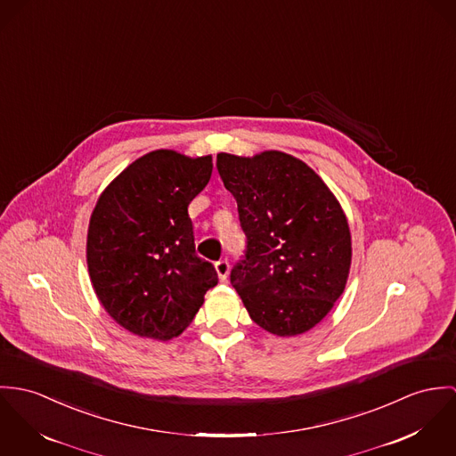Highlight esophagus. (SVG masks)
<instances>
[{"instance_id":"esophagus-1","label":"esophagus","mask_w":456,"mask_h":456,"mask_svg":"<svg viewBox=\"0 0 456 456\" xmlns=\"http://www.w3.org/2000/svg\"><path fill=\"white\" fill-rule=\"evenodd\" d=\"M229 260L227 258H220L216 264H215V269H216V273H218V278H220V281H225L227 280V276H229Z\"/></svg>"}]
</instances>
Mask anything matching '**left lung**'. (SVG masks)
Here are the masks:
<instances>
[{"label":"left lung","mask_w":456,"mask_h":456,"mask_svg":"<svg viewBox=\"0 0 456 456\" xmlns=\"http://www.w3.org/2000/svg\"><path fill=\"white\" fill-rule=\"evenodd\" d=\"M247 236L231 283L253 322L287 338L313 329L341 297L352 264L346 216L303 160L289 153L216 155Z\"/></svg>","instance_id":"8db88e82"}]
</instances>
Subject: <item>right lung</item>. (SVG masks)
I'll list each match as a JSON object with an SVG mask.
<instances>
[{
  "label": "right lung",
  "instance_id": "right-lung-1",
  "mask_svg": "<svg viewBox=\"0 0 456 456\" xmlns=\"http://www.w3.org/2000/svg\"><path fill=\"white\" fill-rule=\"evenodd\" d=\"M211 157L155 151L102 192L91 215L87 265L98 299L129 332L180 336L218 283L196 253L189 204L211 178Z\"/></svg>",
  "mask_w": 456,
  "mask_h": 456
}]
</instances>
